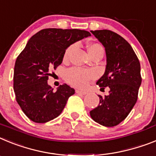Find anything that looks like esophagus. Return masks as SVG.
Masks as SVG:
<instances>
[{
	"instance_id": "esophagus-1",
	"label": "esophagus",
	"mask_w": 156,
	"mask_h": 156,
	"mask_svg": "<svg viewBox=\"0 0 156 156\" xmlns=\"http://www.w3.org/2000/svg\"><path fill=\"white\" fill-rule=\"evenodd\" d=\"M75 92H76V93H78V94H82V95H86L88 93V92L86 91H82V90H78V89H77Z\"/></svg>"
}]
</instances>
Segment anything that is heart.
Returning <instances> with one entry per match:
<instances>
[{
	"label": "heart",
	"instance_id": "1",
	"mask_svg": "<svg viewBox=\"0 0 156 156\" xmlns=\"http://www.w3.org/2000/svg\"><path fill=\"white\" fill-rule=\"evenodd\" d=\"M75 44H70L65 50L63 54V59L67 60L70 57V53L74 50ZM87 49L90 56L97 54H104V46L98 42H90L87 44ZM96 74L93 70H84L78 67H72L66 70L64 73L65 80L71 86L78 88H85L89 82L95 78Z\"/></svg>",
	"mask_w": 156,
	"mask_h": 156
}]
</instances>
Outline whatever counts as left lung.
<instances>
[{
	"mask_svg": "<svg viewBox=\"0 0 156 156\" xmlns=\"http://www.w3.org/2000/svg\"><path fill=\"white\" fill-rule=\"evenodd\" d=\"M105 48L107 65L104 75L97 82L109 94L100 97V104L90 112L95 122L107 127L119 125L136 104L141 84L140 65L131 45L118 34L109 30H91Z\"/></svg>",
	"mask_w": 156,
	"mask_h": 156,
	"instance_id": "1",
	"label": "left lung"
}]
</instances>
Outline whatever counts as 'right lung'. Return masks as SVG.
Returning a JSON list of instances; mask_svg holds the SVG:
<instances>
[{"mask_svg":"<svg viewBox=\"0 0 156 156\" xmlns=\"http://www.w3.org/2000/svg\"><path fill=\"white\" fill-rule=\"evenodd\" d=\"M89 36L82 30L48 28L28 41L15 63L13 88L16 101L31 121L44 123L61 114L74 89L63 84L54 92L48 76L62 63L66 48Z\"/></svg>","mask_w":156,"mask_h":156,"instance_id":"1","label":"right lung"}]
</instances>
